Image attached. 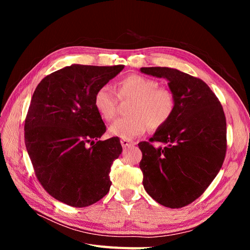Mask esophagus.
<instances>
[{"instance_id": "1", "label": "esophagus", "mask_w": 250, "mask_h": 250, "mask_svg": "<svg viewBox=\"0 0 250 250\" xmlns=\"http://www.w3.org/2000/svg\"><path fill=\"white\" fill-rule=\"evenodd\" d=\"M121 145H122L123 148H126V147H131V146H133L134 143L131 142V141H129V140H124V139H122V140H121Z\"/></svg>"}]
</instances>
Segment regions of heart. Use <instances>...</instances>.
I'll return each instance as SVG.
<instances>
[{
	"instance_id": "1",
	"label": "heart",
	"mask_w": 250,
	"mask_h": 250,
	"mask_svg": "<svg viewBox=\"0 0 250 250\" xmlns=\"http://www.w3.org/2000/svg\"><path fill=\"white\" fill-rule=\"evenodd\" d=\"M120 100H132L128 115L118 119L109 127L115 137L132 140L151 129H158L171 119L175 100L168 89L160 88V83L142 75H129L117 84ZM117 94L109 84H103L94 96V105L105 121L115 118L118 107Z\"/></svg>"
}]
</instances>
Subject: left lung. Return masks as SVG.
Here are the masks:
<instances>
[{
  "instance_id": "8db88e82",
  "label": "left lung",
  "mask_w": 250,
  "mask_h": 250,
  "mask_svg": "<svg viewBox=\"0 0 250 250\" xmlns=\"http://www.w3.org/2000/svg\"><path fill=\"white\" fill-rule=\"evenodd\" d=\"M168 80L175 100L171 119L150 139L164 146L139 143L143 186L156 202L179 208L207 190L226 153V120L222 105L206 82L171 67H141Z\"/></svg>"
}]
</instances>
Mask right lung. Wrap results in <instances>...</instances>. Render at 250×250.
Instances as JSON below:
<instances>
[{
    "label": "right lung",
    "mask_w": 250,
    "mask_h": 250,
    "mask_svg": "<svg viewBox=\"0 0 250 250\" xmlns=\"http://www.w3.org/2000/svg\"><path fill=\"white\" fill-rule=\"evenodd\" d=\"M124 65L72 64L36 86L25 121V144L37 179L51 196L84 208L109 191L110 168L122 153L119 138L106 131L94 96Z\"/></svg>",
    "instance_id": "obj_1"
}]
</instances>
